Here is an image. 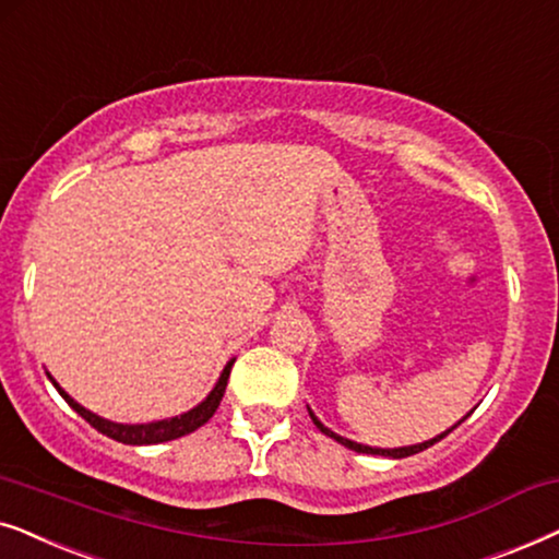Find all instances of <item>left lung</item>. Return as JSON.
<instances>
[{"label":"left lung","instance_id":"left-lung-1","mask_svg":"<svg viewBox=\"0 0 559 559\" xmlns=\"http://www.w3.org/2000/svg\"><path fill=\"white\" fill-rule=\"evenodd\" d=\"M309 408V406H307ZM309 416H311V421H314V427L322 431V435H326V437H332L334 442H340V444H345L347 450H355V452H362V455H381V457H393V460H399V457H408V455H416V452H421V450H427V448H431V444L435 442H440L442 437H448L452 429L457 427V424H463L465 421V416L463 419H460L457 424H452V427L448 429V431H442V435H437V437H431V440H427V442H419V444H408V448H370V444H360V442H353V440H347V437H342V435H337V431H332L330 427H324L322 421L317 419L314 416V412H311L309 408ZM471 416V414H467Z\"/></svg>","mask_w":559,"mask_h":559}]
</instances>
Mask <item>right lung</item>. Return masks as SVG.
<instances>
[{"label": "right lung", "instance_id": "1", "mask_svg": "<svg viewBox=\"0 0 559 559\" xmlns=\"http://www.w3.org/2000/svg\"><path fill=\"white\" fill-rule=\"evenodd\" d=\"M233 366H235V357L227 362L225 370H222L217 383H214V389L206 393V399L199 401V404L189 408V412H183L178 416H168V419L147 421V424H122V421L104 419V416L88 412L86 406H81L76 399H71L69 393H66L61 385H58L53 376L48 373V378H50V383L56 385V391L66 399V404H69L73 412L81 416V419H86L88 424H92L96 431H102V435H107V437H111V440H117L122 444H158V442L178 440V437H183V435H191V431L204 427V424L212 419L214 412H217L222 396H225V389H227V381H229V370H233Z\"/></svg>", "mask_w": 559, "mask_h": 559}]
</instances>
